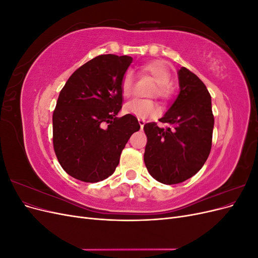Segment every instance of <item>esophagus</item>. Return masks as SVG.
Masks as SVG:
<instances>
[{
  "label": "esophagus",
  "instance_id": "34e87169",
  "mask_svg": "<svg viewBox=\"0 0 258 258\" xmlns=\"http://www.w3.org/2000/svg\"><path fill=\"white\" fill-rule=\"evenodd\" d=\"M138 120H139V123H140V127H141V129H143V127H144V123H145V119H143V118H139Z\"/></svg>",
  "mask_w": 258,
  "mask_h": 258
}]
</instances>
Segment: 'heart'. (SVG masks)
Here are the masks:
<instances>
[{"label":"heart","instance_id":"b5f03b06","mask_svg":"<svg viewBox=\"0 0 258 258\" xmlns=\"http://www.w3.org/2000/svg\"><path fill=\"white\" fill-rule=\"evenodd\" d=\"M140 72L150 76L155 82V86L151 90V96H156L161 100H169L173 96L174 86L171 82V70L162 60H153L140 67ZM134 90V76L131 72H126L120 81V91L123 97H130ZM127 114L134 115L139 118L154 116L158 113V107L153 100L135 99L127 102L123 106Z\"/></svg>","mask_w":258,"mask_h":258}]
</instances>
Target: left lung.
<instances>
[{"label": "left lung", "mask_w": 258, "mask_h": 258, "mask_svg": "<svg viewBox=\"0 0 258 258\" xmlns=\"http://www.w3.org/2000/svg\"><path fill=\"white\" fill-rule=\"evenodd\" d=\"M179 93L168 112L156 122L144 124L147 137L144 162L150 174L162 184L182 183L207 161L214 126L211 96L199 77L186 68L178 71Z\"/></svg>", "instance_id": "left-lung-1"}]
</instances>
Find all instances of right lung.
<instances>
[{"label":"right lung","instance_id":"right-lung-1","mask_svg":"<svg viewBox=\"0 0 258 258\" xmlns=\"http://www.w3.org/2000/svg\"><path fill=\"white\" fill-rule=\"evenodd\" d=\"M129 56L101 54L86 62L61 89L52 114V144L61 167L72 177L97 183L114 173L137 117H117L122 104L120 81Z\"/></svg>","mask_w":258,"mask_h":258}]
</instances>
